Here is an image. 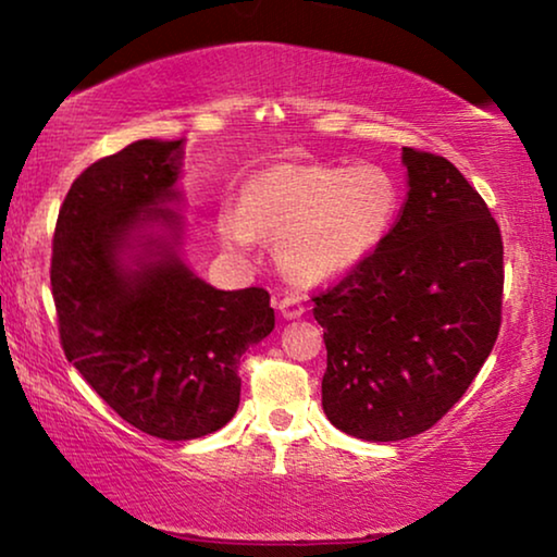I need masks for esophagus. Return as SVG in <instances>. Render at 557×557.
Returning <instances> with one entry per match:
<instances>
[{
    "label": "esophagus",
    "instance_id": "obj_1",
    "mask_svg": "<svg viewBox=\"0 0 557 557\" xmlns=\"http://www.w3.org/2000/svg\"><path fill=\"white\" fill-rule=\"evenodd\" d=\"M306 309H304V301L298 296H286V298H281L278 301V313L281 317H284L286 321H292V319H301V313H304Z\"/></svg>",
    "mask_w": 557,
    "mask_h": 557
}]
</instances>
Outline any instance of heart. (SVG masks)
I'll use <instances>...</instances> for the list:
<instances>
[{
	"label": "heart",
	"mask_w": 557,
	"mask_h": 557,
	"mask_svg": "<svg viewBox=\"0 0 557 557\" xmlns=\"http://www.w3.org/2000/svg\"><path fill=\"white\" fill-rule=\"evenodd\" d=\"M399 213L401 188L382 165L276 163L244 181L238 208H221L219 233L236 248L276 238L281 269L321 284L372 259Z\"/></svg>",
	"instance_id": "obj_1"
}]
</instances>
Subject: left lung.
I'll list each match as a JSON object with an SVG mask.
<instances>
[{"label": "left lung", "mask_w": 557, "mask_h": 557, "mask_svg": "<svg viewBox=\"0 0 557 557\" xmlns=\"http://www.w3.org/2000/svg\"><path fill=\"white\" fill-rule=\"evenodd\" d=\"M407 203L382 248L313 296L324 326L321 405L336 430L397 442L453 409L493 351L503 238L447 158L401 148Z\"/></svg>", "instance_id": "8db88e82"}]
</instances>
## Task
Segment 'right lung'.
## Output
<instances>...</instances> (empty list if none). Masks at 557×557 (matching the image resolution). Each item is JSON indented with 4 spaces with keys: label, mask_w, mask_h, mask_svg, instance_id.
I'll use <instances>...</instances> for the list:
<instances>
[{
    "label": "right lung",
    "mask_w": 557,
    "mask_h": 557,
    "mask_svg": "<svg viewBox=\"0 0 557 557\" xmlns=\"http://www.w3.org/2000/svg\"><path fill=\"white\" fill-rule=\"evenodd\" d=\"M183 156V138H150L87 168L50 271L64 357L127 424L171 442L231 422L240 357L276 324L269 292H221L185 261Z\"/></svg>",
    "instance_id": "add662e5"
}]
</instances>
